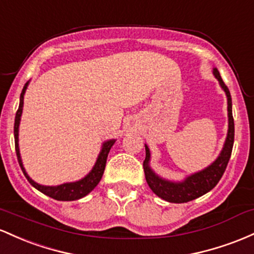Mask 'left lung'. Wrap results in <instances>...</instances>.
I'll return each instance as SVG.
<instances>
[{
  "label": "left lung",
  "instance_id": "obj_1",
  "mask_svg": "<svg viewBox=\"0 0 254 254\" xmlns=\"http://www.w3.org/2000/svg\"><path fill=\"white\" fill-rule=\"evenodd\" d=\"M213 75L216 76L221 87L226 92L228 101V134L223 149H222L218 157L216 158V161L200 172L187 176L184 181L172 182L159 178L158 175L153 173L149 164L150 150L147 145H145L146 157L144 161V172L147 185L155 194H157L159 198L164 199V200L169 201V203H187V201L193 200V199L199 198L205 193L210 192L221 180L230 156H232L233 144H234V119H233L232 112V97H230V92L227 85L222 80L217 68H213Z\"/></svg>",
  "mask_w": 254,
  "mask_h": 254
}]
</instances>
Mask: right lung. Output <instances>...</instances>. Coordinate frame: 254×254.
Returning a JSON list of instances; mask_svg holds the SVG:
<instances>
[{"label":"right lung","instance_id":"1","mask_svg":"<svg viewBox=\"0 0 254 254\" xmlns=\"http://www.w3.org/2000/svg\"><path fill=\"white\" fill-rule=\"evenodd\" d=\"M28 82H26L24 86V89L21 91V95H20V104L19 109L15 114V121H14V139H15V152L18 156V162L21 167L22 173L26 176V179L32 185L35 189L41 190L42 193L47 194L50 198L56 199V200H62V201H70V200H76V199H80L82 196L87 195L101 181L102 176H103L104 169H105V163H107L108 153H109L110 149L115 142V139L112 140L105 141L102 146L101 152H99L98 158H97L95 167L92 168V170L85 176L81 180L75 181V182H67V184L59 185V186H43V185L37 184L27 175L26 170H25L24 165H22L21 157H20V151H19V125H20V118H21L22 113V107H24V95L25 91L27 89Z\"/></svg>","mask_w":254,"mask_h":254}]
</instances>
